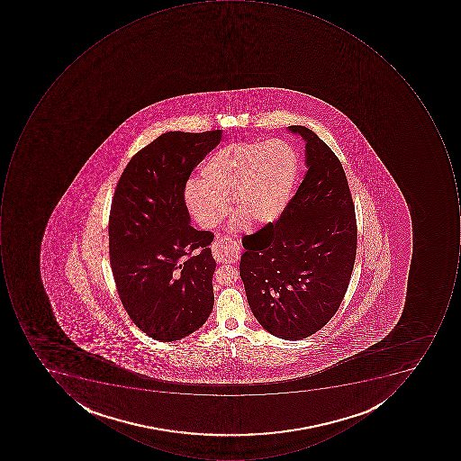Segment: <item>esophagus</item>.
I'll list each match as a JSON object with an SVG mask.
<instances>
[{"instance_id":"esophagus-1","label":"esophagus","mask_w":461,"mask_h":461,"mask_svg":"<svg viewBox=\"0 0 461 461\" xmlns=\"http://www.w3.org/2000/svg\"><path fill=\"white\" fill-rule=\"evenodd\" d=\"M213 258L219 263L230 265L235 263L240 258V247L232 241L231 238L221 237L212 245Z\"/></svg>"}]
</instances>
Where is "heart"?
I'll list each match as a JSON object with an SVG mask.
<instances>
[{"label": "heart", "mask_w": 461, "mask_h": 461, "mask_svg": "<svg viewBox=\"0 0 461 461\" xmlns=\"http://www.w3.org/2000/svg\"><path fill=\"white\" fill-rule=\"evenodd\" d=\"M299 157L285 140L237 142L220 148L201 167V180L191 178L184 201L196 223L214 229L229 214V201L240 217L266 224L277 219L295 187Z\"/></svg>", "instance_id": "obj_1"}]
</instances>
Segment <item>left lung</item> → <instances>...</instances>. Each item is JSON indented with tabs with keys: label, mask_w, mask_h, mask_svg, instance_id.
Instances as JSON below:
<instances>
[{
	"label": "left lung",
	"mask_w": 461,
	"mask_h": 461,
	"mask_svg": "<svg viewBox=\"0 0 461 461\" xmlns=\"http://www.w3.org/2000/svg\"><path fill=\"white\" fill-rule=\"evenodd\" d=\"M309 167L281 216L248 237L240 276L253 316L299 340L334 317L355 266L357 224L347 175L331 148L303 126Z\"/></svg>",
	"instance_id": "obj_1"
}]
</instances>
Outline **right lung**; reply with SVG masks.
Masks as SVG:
<instances>
[{
    "mask_svg": "<svg viewBox=\"0 0 461 461\" xmlns=\"http://www.w3.org/2000/svg\"><path fill=\"white\" fill-rule=\"evenodd\" d=\"M220 139L221 130L165 132L130 159L114 188L108 227L114 284L132 322L160 342L193 334L213 309L214 235L190 226L184 190Z\"/></svg>",
    "mask_w": 461,
    "mask_h": 461,
    "instance_id": "add662e5",
    "label": "right lung"
}]
</instances>
